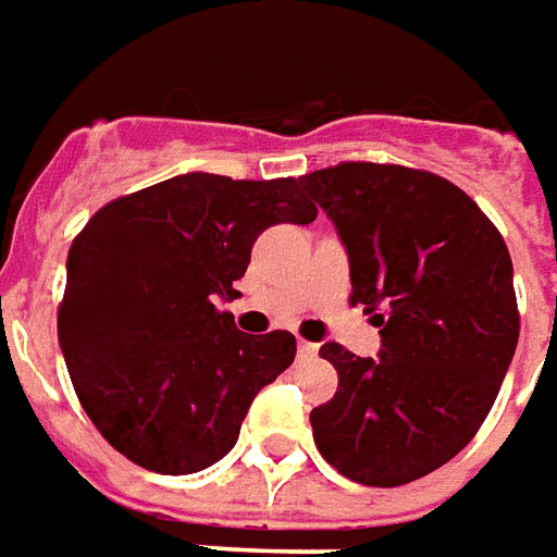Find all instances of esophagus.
Listing matches in <instances>:
<instances>
[{
    "label": "esophagus",
    "mask_w": 557,
    "mask_h": 557,
    "mask_svg": "<svg viewBox=\"0 0 557 557\" xmlns=\"http://www.w3.org/2000/svg\"><path fill=\"white\" fill-rule=\"evenodd\" d=\"M298 350H301V357H317V344L313 342H305V338H298Z\"/></svg>",
    "instance_id": "1"
}]
</instances>
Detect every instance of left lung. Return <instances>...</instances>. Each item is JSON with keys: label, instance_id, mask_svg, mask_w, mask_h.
Masks as SVG:
<instances>
[{"label": "left lung", "instance_id": "obj_1", "mask_svg": "<svg viewBox=\"0 0 557 557\" xmlns=\"http://www.w3.org/2000/svg\"><path fill=\"white\" fill-rule=\"evenodd\" d=\"M298 185L350 259V301L381 332V357L329 342L338 389L310 411L313 442L359 485H408L479 433L516 357L512 259L457 185L426 170L347 161Z\"/></svg>", "mask_w": 557, "mask_h": 557}]
</instances>
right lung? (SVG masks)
Here are the masks:
<instances>
[{
  "mask_svg": "<svg viewBox=\"0 0 557 557\" xmlns=\"http://www.w3.org/2000/svg\"><path fill=\"white\" fill-rule=\"evenodd\" d=\"M298 180L183 173L106 203L72 240L57 338L78 403L136 467L188 475L234 448L256 393L295 359L289 332L247 335L237 298L256 237L308 225Z\"/></svg>",
  "mask_w": 557,
  "mask_h": 557,
  "instance_id": "obj_1",
  "label": "right lung"
}]
</instances>
